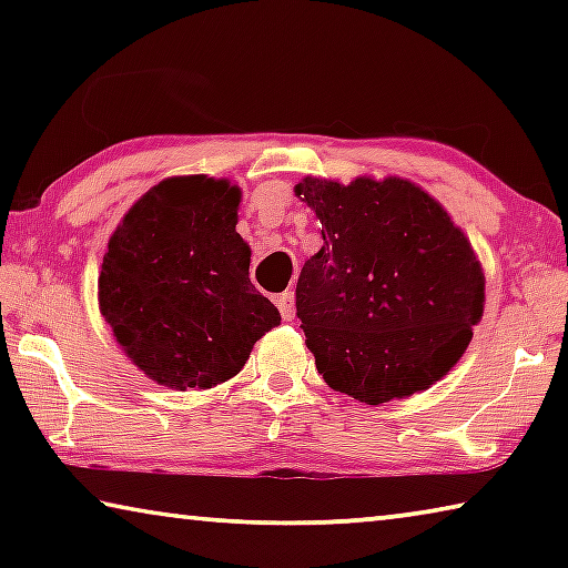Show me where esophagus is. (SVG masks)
Returning <instances> with one entry per match:
<instances>
[{"instance_id":"1","label":"esophagus","mask_w":568,"mask_h":568,"mask_svg":"<svg viewBox=\"0 0 568 568\" xmlns=\"http://www.w3.org/2000/svg\"><path fill=\"white\" fill-rule=\"evenodd\" d=\"M275 303H277V307H281L283 321H293L295 318V295H293V291H285V293L277 295Z\"/></svg>"}]
</instances>
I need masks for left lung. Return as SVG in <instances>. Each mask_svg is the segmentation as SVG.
<instances>
[{"instance_id": "8db88e82", "label": "left lung", "mask_w": 568, "mask_h": 568, "mask_svg": "<svg viewBox=\"0 0 568 568\" xmlns=\"http://www.w3.org/2000/svg\"><path fill=\"white\" fill-rule=\"evenodd\" d=\"M323 247L303 265L295 311L333 390L365 403L434 386L466 353L484 315L486 275L448 210L416 182L307 175Z\"/></svg>"}]
</instances>
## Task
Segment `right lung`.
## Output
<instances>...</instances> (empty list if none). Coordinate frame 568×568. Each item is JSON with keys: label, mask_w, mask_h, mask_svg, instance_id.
I'll use <instances>...</instances> for the list:
<instances>
[{"label": "right lung", "mask_w": 568, "mask_h": 568, "mask_svg": "<svg viewBox=\"0 0 568 568\" xmlns=\"http://www.w3.org/2000/svg\"><path fill=\"white\" fill-rule=\"evenodd\" d=\"M243 190L175 175L150 187L110 235L98 277L102 318L158 386L205 390L243 371L281 313L250 283L235 230Z\"/></svg>", "instance_id": "right-lung-1"}]
</instances>
